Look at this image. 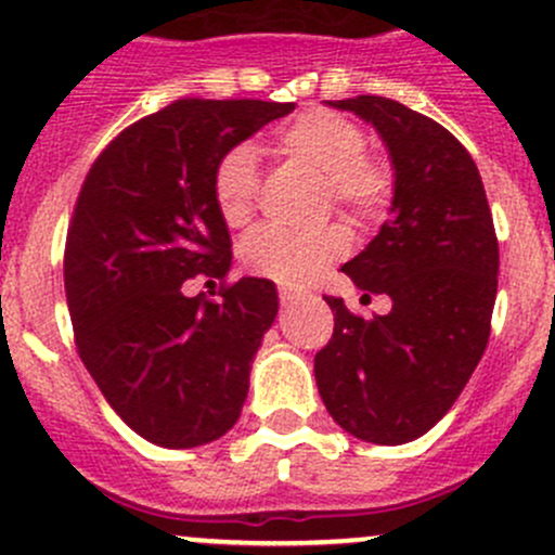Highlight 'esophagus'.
Wrapping results in <instances>:
<instances>
[{
  "label": "esophagus",
  "instance_id": "1",
  "mask_svg": "<svg viewBox=\"0 0 555 555\" xmlns=\"http://www.w3.org/2000/svg\"><path fill=\"white\" fill-rule=\"evenodd\" d=\"M279 300H282V306H293L295 300H300V293L289 287H279Z\"/></svg>",
  "mask_w": 555,
  "mask_h": 555
}]
</instances>
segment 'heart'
<instances>
[{"mask_svg": "<svg viewBox=\"0 0 555 555\" xmlns=\"http://www.w3.org/2000/svg\"><path fill=\"white\" fill-rule=\"evenodd\" d=\"M273 149L284 159L324 178V207H337L348 220L372 225L388 212L396 191V170L383 154L366 149V135L351 116L330 108H308L279 130ZM260 172L249 145H233L212 167V202L220 218L238 225L253 215ZM346 231L330 229L297 236L271 229L249 231L238 244V258L249 273L284 287H302L346 255Z\"/></svg>", "mask_w": 555, "mask_h": 555, "instance_id": "b5f03b06", "label": "heart"}]
</instances>
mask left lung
Wrapping results in <instances>:
<instances>
[{
	"mask_svg": "<svg viewBox=\"0 0 555 555\" xmlns=\"http://www.w3.org/2000/svg\"><path fill=\"white\" fill-rule=\"evenodd\" d=\"M372 121L396 170L393 218L343 266L359 289L388 295L372 319L324 297L335 313L313 359L335 423L372 444H406L463 393L492 332L500 249L476 162L447 127L380 95L330 101Z\"/></svg>",
	"mask_w": 555,
	"mask_h": 555,
	"instance_id": "obj_1",
	"label": "left lung"
}]
</instances>
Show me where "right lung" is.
<instances>
[{
  "instance_id": "add662e5",
  "label": "right lung",
  "mask_w": 555,
  "mask_h": 555,
  "mask_svg": "<svg viewBox=\"0 0 555 555\" xmlns=\"http://www.w3.org/2000/svg\"><path fill=\"white\" fill-rule=\"evenodd\" d=\"M293 108L180 98L125 127L81 183L63 253L74 343L116 415L151 444H209L242 415L279 300L268 279L229 282L212 167ZM199 272L219 279L220 301L182 295Z\"/></svg>"
}]
</instances>
